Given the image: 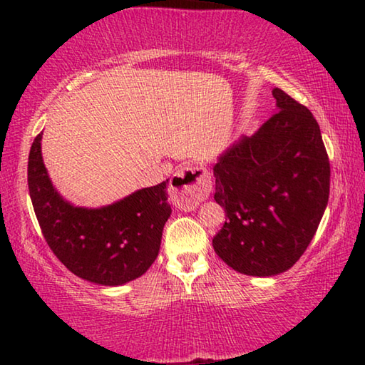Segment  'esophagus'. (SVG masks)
Returning a JSON list of instances; mask_svg holds the SVG:
<instances>
[{
    "instance_id": "obj_1",
    "label": "esophagus",
    "mask_w": 365,
    "mask_h": 365,
    "mask_svg": "<svg viewBox=\"0 0 365 365\" xmlns=\"http://www.w3.org/2000/svg\"><path fill=\"white\" fill-rule=\"evenodd\" d=\"M211 190V174L200 165H190V168L180 169L170 180L172 200L182 211L196 209L197 205L209 196Z\"/></svg>"
}]
</instances>
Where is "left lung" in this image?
Segmentation results:
<instances>
[{
  "label": "left lung",
  "mask_w": 365,
  "mask_h": 365,
  "mask_svg": "<svg viewBox=\"0 0 365 365\" xmlns=\"http://www.w3.org/2000/svg\"><path fill=\"white\" fill-rule=\"evenodd\" d=\"M280 110L214 165V200L225 209L215 255L245 275L293 267L317 232L330 193V160L317 120L280 88Z\"/></svg>",
  "instance_id": "8db88e82"
}]
</instances>
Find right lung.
<instances>
[{
	"label": "right lung",
	"mask_w": 365,
	"mask_h": 365,
	"mask_svg": "<svg viewBox=\"0 0 365 365\" xmlns=\"http://www.w3.org/2000/svg\"><path fill=\"white\" fill-rule=\"evenodd\" d=\"M41 133L29 154V191L43 237L72 274L115 287L138 279L159 255L170 217L168 182L101 209L73 207L53 188L41 159Z\"/></svg>",
	"instance_id": "add662e5"
}]
</instances>
